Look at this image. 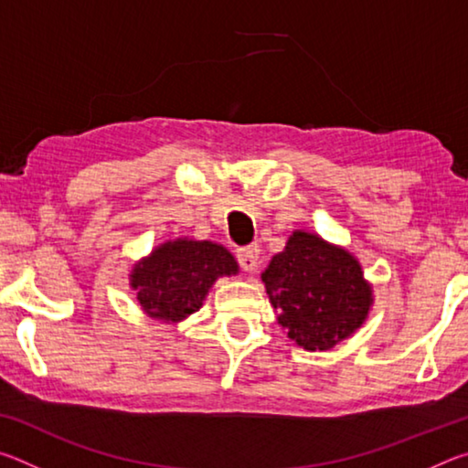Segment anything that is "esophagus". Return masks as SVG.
<instances>
[{
    "label": "esophagus",
    "instance_id": "esophagus-1",
    "mask_svg": "<svg viewBox=\"0 0 468 468\" xmlns=\"http://www.w3.org/2000/svg\"><path fill=\"white\" fill-rule=\"evenodd\" d=\"M237 260H239V266L243 271H256L258 260H260V248L258 245H248V248H241L237 251Z\"/></svg>",
    "mask_w": 468,
    "mask_h": 468
}]
</instances>
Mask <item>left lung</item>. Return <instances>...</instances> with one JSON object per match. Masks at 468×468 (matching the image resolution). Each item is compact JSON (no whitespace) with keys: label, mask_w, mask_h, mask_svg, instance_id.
Segmentation results:
<instances>
[{"label":"left lung","mask_w":468,"mask_h":468,"mask_svg":"<svg viewBox=\"0 0 468 468\" xmlns=\"http://www.w3.org/2000/svg\"><path fill=\"white\" fill-rule=\"evenodd\" d=\"M262 282L276 322L305 351H328L353 336L374 305V287L359 260L303 229L272 256Z\"/></svg>","instance_id":"8db88e82"}]
</instances>
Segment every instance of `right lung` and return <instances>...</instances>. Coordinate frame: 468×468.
Returning <instances> with one entry per match:
<instances>
[{
    "mask_svg": "<svg viewBox=\"0 0 468 468\" xmlns=\"http://www.w3.org/2000/svg\"><path fill=\"white\" fill-rule=\"evenodd\" d=\"M239 264L215 241L169 239L140 258L130 272L140 310L163 324L184 322L200 310L220 276H235Z\"/></svg>",
    "mask_w": 468,
    "mask_h": 468,
    "instance_id": "1",
    "label": "right lung"
}]
</instances>
